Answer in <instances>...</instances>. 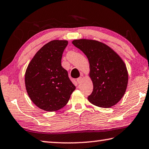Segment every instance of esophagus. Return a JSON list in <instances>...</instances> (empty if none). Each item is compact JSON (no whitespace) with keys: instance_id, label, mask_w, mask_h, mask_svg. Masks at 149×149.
<instances>
[{"instance_id":"1","label":"esophagus","mask_w":149,"mask_h":149,"mask_svg":"<svg viewBox=\"0 0 149 149\" xmlns=\"http://www.w3.org/2000/svg\"><path fill=\"white\" fill-rule=\"evenodd\" d=\"M82 77H78L77 79V83L78 84H80L81 82V81H82Z\"/></svg>"}]
</instances>
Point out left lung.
Segmentation results:
<instances>
[{
	"label": "left lung",
	"instance_id": "1",
	"mask_svg": "<svg viewBox=\"0 0 149 149\" xmlns=\"http://www.w3.org/2000/svg\"><path fill=\"white\" fill-rule=\"evenodd\" d=\"M73 45L86 55L90 64L93 90L88 97L93 104L110 108L123 97L128 73L122 58L107 45L95 40L78 39Z\"/></svg>",
	"mask_w": 149,
	"mask_h": 149
}]
</instances>
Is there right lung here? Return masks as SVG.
Segmentation results:
<instances>
[{"instance_id": "right-lung-1", "label": "right lung", "mask_w": 149, "mask_h": 149, "mask_svg": "<svg viewBox=\"0 0 149 149\" xmlns=\"http://www.w3.org/2000/svg\"><path fill=\"white\" fill-rule=\"evenodd\" d=\"M68 42L54 40L37 52L27 66L25 84L29 97L39 108L49 112L61 109L75 89L62 66V54Z\"/></svg>"}]
</instances>
